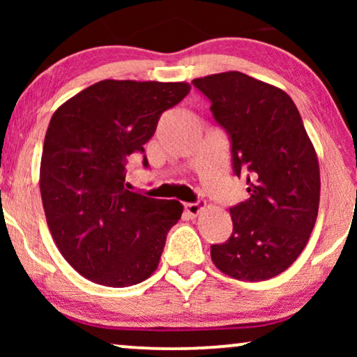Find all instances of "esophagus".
<instances>
[{"label": "esophagus", "mask_w": 357, "mask_h": 357, "mask_svg": "<svg viewBox=\"0 0 357 357\" xmlns=\"http://www.w3.org/2000/svg\"><path fill=\"white\" fill-rule=\"evenodd\" d=\"M204 208V202H197V203H187L185 204V211H187L190 216H198L199 213L203 211Z\"/></svg>", "instance_id": "1"}]
</instances>
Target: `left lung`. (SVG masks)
Returning a JSON list of instances; mask_svg holds the SVG:
<instances>
[{"label":"left lung","instance_id":"left-lung-1","mask_svg":"<svg viewBox=\"0 0 357 357\" xmlns=\"http://www.w3.org/2000/svg\"><path fill=\"white\" fill-rule=\"evenodd\" d=\"M231 138L232 165L250 198L231 208L232 234L211 245L224 275L265 281L304 250L320 202V169L299 110L280 87L238 71L193 79Z\"/></svg>","mask_w":357,"mask_h":357}]
</instances>
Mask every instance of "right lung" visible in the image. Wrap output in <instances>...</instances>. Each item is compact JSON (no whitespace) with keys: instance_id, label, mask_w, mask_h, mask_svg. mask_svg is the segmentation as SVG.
Returning a JSON list of instances; mask_svg holds the SVG:
<instances>
[{"instance_id":"right-lung-1","label":"right lung","mask_w":357,"mask_h":357,"mask_svg":"<svg viewBox=\"0 0 357 357\" xmlns=\"http://www.w3.org/2000/svg\"><path fill=\"white\" fill-rule=\"evenodd\" d=\"M190 89L188 82L104 79L53 114L38 180L43 211L58 250L89 281L126 287L158 268L183 206L126 190L125 164L144 153L160 114Z\"/></svg>"}]
</instances>
